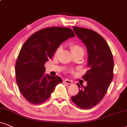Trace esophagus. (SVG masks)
<instances>
[{
    "label": "esophagus",
    "mask_w": 127,
    "mask_h": 127,
    "mask_svg": "<svg viewBox=\"0 0 127 127\" xmlns=\"http://www.w3.org/2000/svg\"><path fill=\"white\" fill-rule=\"evenodd\" d=\"M64 82H65V83L67 84H71L73 83V81L68 80V79H65V80H64Z\"/></svg>",
    "instance_id": "esophagus-1"
}]
</instances>
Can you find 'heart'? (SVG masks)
Masks as SVG:
<instances>
[{
  "label": "heart",
  "mask_w": 127,
  "mask_h": 127,
  "mask_svg": "<svg viewBox=\"0 0 127 127\" xmlns=\"http://www.w3.org/2000/svg\"><path fill=\"white\" fill-rule=\"evenodd\" d=\"M70 49H71V51L73 54L79 53H84L83 48L78 44L74 43L71 44H70ZM61 50H62V47L60 46L58 47V48L56 50V53H55V55H57L58 53L61 51Z\"/></svg>",
  "instance_id": "1"
}]
</instances>
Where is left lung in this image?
Here are the masks:
<instances>
[{"mask_svg":"<svg viewBox=\"0 0 127 127\" xmlns=\"http://www.w3.org/2000/svg\"><path fill=\"white\" fill-rule=\"evenodd\" d=\"M88 50V70L83 76L86 86L77 83L79 93L71 100L81 109H91L101 101L114 76V59L109 45L101 35L86 28L73 27Z\"/></svg>","mask_w":127,"mask_h":127,"instance_id":"left-lung-1","label":"left lung"}]
</instances>
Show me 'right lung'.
<instances>
[{
	"label": "right lung",
	"instance_id": "obj_1",
	"mask_svg": "<svg viewBox=\"0 0 127 127\" xmlns=\"http://www.w3.org/2000/svg\"><path fill=\"white\" fill-rule=\"evenodd\" d=\"M74 36L68 28L50 27L33 33L24 44L15 64V73L19 91L29 102L36 105L45 102L57 85L62 83L59 76L44 74V64L63 42Z\"/></svg>",
	"mask_w": 127,
	"mask_h": 127
}]
</instances>
